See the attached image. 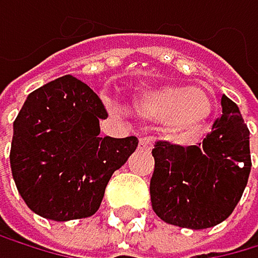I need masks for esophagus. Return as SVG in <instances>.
Masks as SVG:
<instances>
[{"mask_svg":"<svg viewBox=\"0 0 258 258\" xmlns=\"http://www.w3.org/2000/svg\"><path fill=\"white\" fill-rule=\"evenodd\" d=\"M139 147L142 150H150L152 149V139L150 137H142V139H140V142H139Z\"/></svg>","mask_w":258,"mask_h":258,"instance_id":"obj_1","label":"esophagus"}]
</instances>
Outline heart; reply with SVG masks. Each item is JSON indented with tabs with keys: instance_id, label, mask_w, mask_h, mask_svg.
<instances>
[{
	"instance_id": "obj_1",
	"label": "heart",
	"mask_w": 258,
	"mask_h": 258,
	"mask_svg": "<svg viewBox=\"0 0 258 258\" xmlns=\"http://www.w3.org/2000/svg\"><path fill=\"white\" fill-rule=\"evenodd\" d=\"M213 106L210 92L189 85H158L139 90L132 98V108L140 118L165 122L169 134L179 140L197 137Z\"/></svg>"
}]
</instances>
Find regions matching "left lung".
Segmentation results:
<instances>
[{"label": "left lung", "mask_w": 258, "mask_h": 258, "mask_svg": "<svg viewBox=\"0 0 258 258\" xmlns=\"http://www.w3.org/2000/svg\"><path fill=\"white\" fill-rule=\"evenodd\" d=\"M221 116L199 145L155 144L152 208L169 225L205 229L225 221L247 185L249 129L233 100L221 97Z\"/></svg>", "instance_id": "left-lung-1"}]
</instances>
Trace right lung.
<instances>
[{
  "mask_svg": "<svg viewBox=\"0 0 258 258\" xmlns=\"http://www.w3.org/2000/svg\"><path fill=\"white\" fill-rule=\"evenodd\" d=\"M106 109L87 84L64 76L33 90L14 121L11 169L33 213L53 221L89 218L137 137H100Z\"/></svg>",
  "mask_w": 258,
  "mask_h": 258,
  "instance_id": "right-lung-1",
  "label": "right lung"
}]
</instances>
